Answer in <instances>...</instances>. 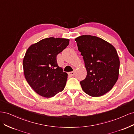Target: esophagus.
I'll use <instances>...</instances> for the list:
<instances>
[{"label":"esophagus","instance_id":"esophagus-1","mask_svg":"<svg viewBox=\"0 0 134 134\" xmlns=\"http://www.w3.org/2000/svg\"><path fill=\"white\" fill-rule=\"evenodd\" d=\"M75 70L74 69V70H73V71L69 72H68V74H69V75H70V76H74V74H75Z\"/></svg>","mask_w":134,"mask_h":134}]
</instances>
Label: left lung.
<instances>
[{
	"label": "left lung",
	"instance_id": "1",
	"mask_svg": "<svg viewBox=\"0 0 134 134\" xmlns=\"http://www.w3.org/2000/svg\"><path fill=\"white\" fill-rule=\"evenodd\" d=\"M87 70V76L80 82L83 91L97 97L112 90L119 78L120 59L116 48L102 38L91 35L75 39Z\"/></svg>",
	"mask_w": 134,
	"mask_h": 134
}]
</instances>
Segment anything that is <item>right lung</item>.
<instances>
[{
  "mask_svg": "<svg viewBox=\"0 0 134 134\" xmlns=\"http://www.w3.org/2000/svg\"><path fill=\"white\" fill-rule=\"evenodd\" d=\"M69 43V39L50 37L28 48L23 60L24 74L28 84L39 95L50 98L63 91L68 74L58 66L56 56Z\"/></svg>",
  "mask_w": 134,
  "mask_h": 134,
  "instance_id": "obj_1",
  "label": "right lung"
}]
</instances>
